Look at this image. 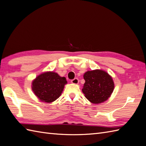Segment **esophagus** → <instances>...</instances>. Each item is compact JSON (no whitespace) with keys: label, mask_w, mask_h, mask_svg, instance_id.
<instances>
[{"label":"esophagus","mask_w":146,"mask_h":146,"mask_svg":"<svg viewBox=\"0 0 146 146\" xmlns=\"http://www.w3.org/2000/svg\"><path fill=\"white\" fill-rule=\"evenodd\" d=\"M79 79H77V78H75V79H74L73 80H71V82H72V84H79Z\"/></svg>","instance_id":"esophagus-1"}]
</instances>
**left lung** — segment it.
Wrapping results in <instances>:
<instances>
[{
    "label": "left lung",
    "mask_w": 146,
    "mask_h": 146,
    "mask_svg": "<svg viewBox=\"0 0 146 146\" xmlns=\"http://www.w3.org/2000/svg\"><path fill=\"white\" fill-rule=\"evenodd\" d=\"M85 82L82 92L92 104H101L110 97L114 89V82L108 73L102 70L87 71L84 75Z\"/></svg>",
    "instance_id": "left-lung-1"
}]
</instances>
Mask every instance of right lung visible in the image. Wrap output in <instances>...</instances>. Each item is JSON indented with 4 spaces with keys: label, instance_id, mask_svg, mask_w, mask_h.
Returning <instances> with one entry per match:
<instances>
[{
    "label": "right lung",
    "instance_id": "right-lung-1",
    "mask_svg": "<svg viewBox=\"0 0 146 146\" xmlns=\"http://www.w3.org/2000/svg\"><path fill=\"white\" fill-rule=\"evenodd\" d=\"M67 84L65 77L58 74L48 72L38 76L32 82V90L42 102L51 103L57 100L61 95Z\"/></svg>",
    "mask_w": 146,
    "mask_h": 146
}]
</instances>
